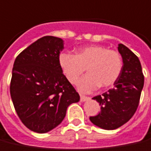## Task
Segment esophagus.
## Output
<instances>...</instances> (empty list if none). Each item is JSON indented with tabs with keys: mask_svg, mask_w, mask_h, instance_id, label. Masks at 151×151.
Listing matches in <instances>:
<instances>
[{
	"mask_svg": "<svg viewBox=\"0 0 151 151\" xmlns=\"http://www.w3.org/2000/svg\"><path fill=\"white\" fill-rule=\"evenodd\" d=\"M87 100H89V97L85 96H83V95H80V101H82V102L87 101Z\"/></svg>",
	"mask_w": 151,
	"mask_h": 151,
	"instance_id": "1",
	"label": "esophagus"
}]
</instances>
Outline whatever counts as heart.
<instances>
[{
  "mask_svg": "<svg viewBox=\"0 0 151 151\" xmlns=\"http://www.w3.org/2000/svg\"><path fill=\"white\" fill-rule=\"evenodd\" d=\"M59 63L68 81L76 84L85 71L88 75L78 84L83 91H91L99 88H107L114 84L123 68V59L119 51L108 50L101 45L80 47L76 54L63 52L59 56Z\"/></svg>",
  "mask_w": 151,
  "mask_h": 151,
  "instance_id": "obj_1",
  "label": "heart"
}]
</instances>
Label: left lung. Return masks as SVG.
I'll use <instances>...</instances> for the list:
<instances>
[{"mask_svg":"<svg viewBox=\"0 0 151 151\" xmlns=\"http://www.w3.org/2000/svg\"><path fill=\"white\" fill-rule=\"evenodd\" d=\"M118 50L123 62L121 74L114 88L93 97L101 105V112L90 117L91 123L105 130L121 127L133 116L144 86V75L137 56L123 44H119Z\"/></svg>","mask_w":151,"mask_h":151,"instance_id":"1","label":"left lung"}]
</instances>
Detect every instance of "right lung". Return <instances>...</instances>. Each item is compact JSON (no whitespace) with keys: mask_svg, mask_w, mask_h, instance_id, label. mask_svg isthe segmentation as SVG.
Returning a JSON list of instances; mask_svg holds the SVG:
<instances>
[{"mask_svg":"<svg viewBox=\"0 0 151 151\" xmlns=\"http://www.w3.org/2000/svg\"><path fill=\"white\" fill-rule=\"evenodd\" d=\"M63 48L62 39L46 36L23 50L14 63L9 86L14 106L22 123L37 133L57 127L68 105L80 100L60 66Z\"/></svg>","mask_w":151,"mask_h":151,"instance_id":"add662e5","label":"right lung"}]
</instances>
